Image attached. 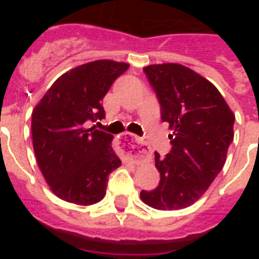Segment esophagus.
<instances>
[{
	"label": "esophagus",
	"mask_w": 259,
	"mask_h": 259,
	"mask_svg": "<svg viewBox=\"0 0 259 259\" xmlns=\"http://www.w3.org/2000/svg\"><path fill=\"white\" fill-rule=\"evenodd\" d=\"M119 144L123 152L135 161H143L150 155V148L148 144L144 143L140 137L130 132H124L119 137Z\"/></svg>",
	"instance_id": "1"
}]
</instances>
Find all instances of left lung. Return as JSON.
<instances>
[{"label":"left lung","instance_id":"8db88e82","mask_svg":"<svg viewBox=\"0 0 259 259\" xmlns=\"http://www.w3.org/2000/svg\"><path fill=\"white\" fill-rule=\"evenodd\" d=\"M170 124L171 150L154 153L161 180L140 197L157 210H179L200 200L226 163L235 115L209 80L179 63L144 68Z\"/></svg>","mask_w":259,"mask_h":259}]
</instances>
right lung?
I'll return each mask as SVG.
<instances>
[{
  "instance_id": "obj_1",
  "label": "right lung",
  "mask_w": 259,
  "mask_h": 259,
  "mask_svg": "<svg viewBox=\"0 0 259 259\" xmlns=\"http://www.w3.org/2000/svg\"><path fill=\"white\" fill-rule=\"evenodd\" d=\"M130 65L109 59L77 66L53 83L32 111V143L37 164L57 197L93 205L105 197L107 178L122 162L113 135L88 128L105 118L102 100Z\"/></svg>"
}]
</instances>
